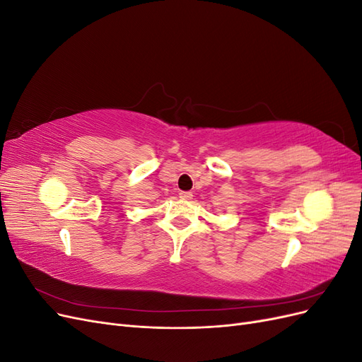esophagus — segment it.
Here are the masks:
<instances>
[{"instance_id":"34e87169","label":"esophagus","mask_w":362,"mask_h":362,"mask_svg":"<svg viewBox=\"0 0 362 362\" xmlns=\"http://www.w3.org/2000/svg\"><path fill=\"white\" fill-rule=\"evenodd\" d=\"M180 198L184 201H190L193 198V193L192 192H181L180 193Z\"/></svg>"}]
</instances>
